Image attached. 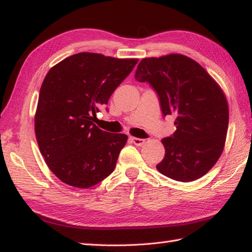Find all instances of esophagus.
I'll use <instances>...</instances> for the list:
<instances>
[{
	"instance_id": "esophagus-1",
	"label": "esophagus",
	"mask_w": 252,
	"mask_h": 252,
	"mask_svg": "<svg viewBox=\"0 0 252 252\" xmlns=\"http://www.w3.org/2000/svg\"><path fill=\"white\" fill-rule=\"evenodd\" d=\"M130 140L133 144H135V145H137V146H142L143 144L145 143V140H143V138H137V137H133V136L130 137Z\"/></svg>"
}]
</instances>
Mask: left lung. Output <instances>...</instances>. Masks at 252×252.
<instances>
[{"label": "left lung", "mask_w": 252, "mask_h": 252, "mask_svg": "<svg viewBox=\"0 0 252 252\" xmlns=\"http://www.w3.org/2000/svg\"><path fill=\"white\" fill-rule=\"evenodd\" d=\"M135 79L156 91L163 116L175 117L176 131L162 138L165 155L157 170L180 182L201 178L225 145L228 105L220 85L199 63L182 54L143 58Z\"/></svg>", "instance_id": "obj_1"}]
</instances>
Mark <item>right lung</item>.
<instances>
[{
    "label": "right lung",
    "instance_id": "right-lung-1",
    "mask_svg": "<svg viewBox=\"0 0 252 252\" xmlns=\"http://www.w3.org/2000/svg\"><path fill=\"white\" fill-rule=\"evenodd\" d=\"M137 62L84 52L47 72L35 111V137L47 167L65 184L88 189L115 170L127 136L100 130L92 120Z\"/></svg>",
    "mask_w": 252,
    "mask_h": 252
}]
</instances>
